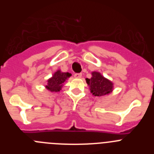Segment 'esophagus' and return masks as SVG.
Here are the masks:
<instances>
[{"label":"esophagus","mask_w":154,"mask_h":154,"mask_svg":"<svg viewBox=\"0 0 154 154\" xmlns=\"http://www.w3.org/2000/svg\"><path fill=\"white\" fill-rule=\"evenodd\" d=\"M74 77L76 79H80L82 77V73H75L74 75Z\"/></svg>","instance_id":"1"}]
</instances>
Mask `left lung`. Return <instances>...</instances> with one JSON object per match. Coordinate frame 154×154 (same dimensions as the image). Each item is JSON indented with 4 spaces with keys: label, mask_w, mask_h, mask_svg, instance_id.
Listing matches in <instances>:
<instances>
[{
    "label": "left lung",
    "mask_w": 154,
    "mask_h": 154,
    "mask_svg": "<svg viewBox=\"0 0 154 154\" xmlns=\"http://www.w3.org/2000/svg\"><path fill=\"white\" fill-rule=\"evenodd\" d=\"M90 91L95 96H103L111 93L113 89V83L98 72H92V78L85 79Z\"/></svg>",
    "instance_id": "obj_1"
}]
</instances>
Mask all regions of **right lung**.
Returning <instances> with one entry per match:
<instances>
[{
	"instance_id": "obj_1",
	"label": "right lung",
	"mask_w": 154,
	"mask_h": 154,
	"mask_svg": "<svg viewBox=\"0 0 154 154\" xmlns=\"http://www.w3.org/2000/svg\"><path fill=\"white\" fill-rule=\"evenodd\" d=\"M72 75L69 72H62L58 70L54 73L51 78L48 80L46 89L50 92H59L63 86V83Z\"/></svg>"
}]
</instances>
